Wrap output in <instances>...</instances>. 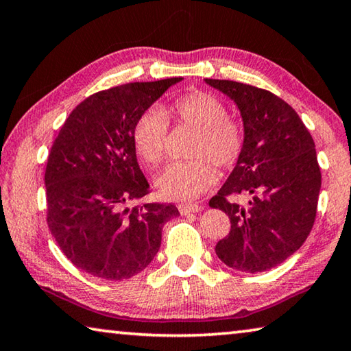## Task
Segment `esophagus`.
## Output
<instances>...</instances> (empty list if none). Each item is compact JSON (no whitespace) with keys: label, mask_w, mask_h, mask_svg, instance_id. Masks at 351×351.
<instances>
[{"label":"esophagus","mask_w":351,"mask_h":351,"mask_svg":"<svg viewBox=\"0 0 351 351\" xmlns=\"http://www.w3.org/2000/svg\"><path fill=\"white\" fill-rule=\"evenodd\" d=\"M178 209H180V213L182 215H189V214H195L202 210V206L198 204H180L178 206Z\"/></svg>","instance_id":"34e87169"}]
</instances>
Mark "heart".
I'll use <instances>...</instances> for the list:
<instances>
[{"instance_id": "heart-1", "label": "heart", "mask_w": 351, "mask_h": 351, "mask_svg": "<svg viewBox=\"0 0 351 351\" xmlns=\"http://www.w3.org/2000/svg\"><path fill=\"white\" fill-rule=\"evenodd\" d=\"M173 117L180 126L197 132L187 162L167 167L158 176L160 195L173 202H191L213 187L217 171L231 169L241 158L243 132L241 126L228 119L225 104L206 92H189L178 97L169 108H149L137 117L132 128V143L137 154L149 167H158L165 158L169 119Z\"/></svg>"}]
</instances>
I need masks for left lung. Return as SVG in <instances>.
Returning <instances> with one entry per match:
<instances>
[{
    "label": "left lung",
    "mask_w": 351,
    "mask_h": 351,
    "mask_svg": "<svg viewBox=\"0 0 351 351\" xmlns=\"http://www.w3.org/2000/svg\"><path fill=\"white\" fill-rule=\"evenodd\" d=\"M237 104L243 149L210 208L230 217L231 230L215 253L231 269L258 274L280 265L313 230L322 186L315 143L298 114L264 88L204 80ZM245 195L241 206L229 197Z\"/></svg>",
    "instance_id": "obj_1"
}]
</instances>
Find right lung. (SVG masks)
Returning <instances> with one entry per match:
<instances>
[{
	"label": "right lung",
	"mask_w": 351,
	"mask_h": 351,
	"mask_svg": "<svg viewBox=\"0 0 351 351\" xmlns=\"http://www.w3.org/2000/svg\"><path fill=\"white\" fill-rule=\"evenodd\" d=\"M181 80L97 92L60 128L45 170L47 221L77 269L110 281L141 274L159 252L164 225L180 215L171 203L126 204L149 193L132 143L137 117Z\"/></svg>",
	"instance_id": "obj_1"
}]
</instances>
